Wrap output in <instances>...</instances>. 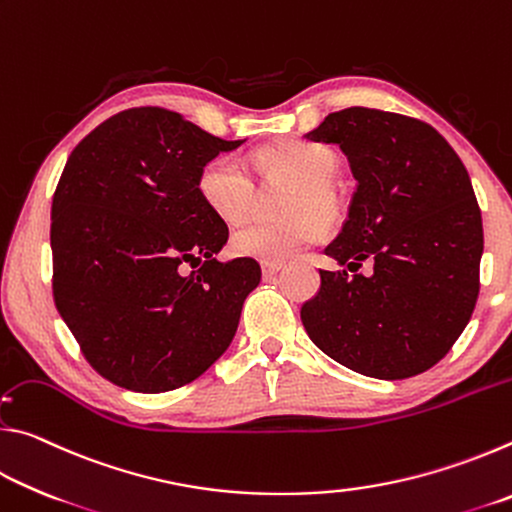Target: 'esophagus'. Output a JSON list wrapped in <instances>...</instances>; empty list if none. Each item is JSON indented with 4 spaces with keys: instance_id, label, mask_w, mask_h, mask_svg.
I'll use <instances>...</instances> for the list:
<instances>
[{
    "instance_id": "34e87169",
    "label": "esophagus",
    "mask_w": 512,
    "mask_h": 512,
    "mask_svg": "<svg viewBox=\"0 0 512 512\" xmlns=\"http://www.w3.org/2000/svg\"><path fill=\"white\" fill-rule=\"evenodd\" d=\"M282 268H284L282 262H264L262 264V273H264V277H273L275 273H280Z\"/></svg>"
}]
</instances>
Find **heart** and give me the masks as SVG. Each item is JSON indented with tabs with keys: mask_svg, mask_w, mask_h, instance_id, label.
<instances>
[{
	"mask_svg": "<svg viewBox=\"0 0 512 512\" xmlns=\"http://www.w3.org/2000/svg\"><path fill=\"white\" fill-rule=\"evenodd\" d=\"M264 183L289 180L284 219H253L230 237L232 253L259 262H284L296 257L323 235L325 225L341 219L343 196L334 176L339 158L332 149L307 140H284L264 146L248 158ZM198 196L223 221L246 219L257 201V185L244 164L232 155H216L203 164L196 180Z\"/></svg>",
	"mask_w": 512,
	"mask_h": 512,
	"instance_id": "obj_1",
	"label": "heart"
}]
</instances>
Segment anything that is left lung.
I'll list each match as a JSON object with an SVG mask.
<instances>
[{"label": "left lung", "instance_id": "obj_1", "mask_svg": "<svg viewBox=\"0 0 512 512\" xmlns=\"http://www.w3.org/2000/svg\"><path fill=\"white\" fill-rule=\"evenodd\" d=\"M339 144L357 192L300 309L309 339L366 377L406 379L452 350L479 298L483 223L461 158L436 128L375 108H345L305 135ZM373 264L368 276L356 271Z\"/></svg>", "mask_w": 512, "mask_h": 512}]
</instances>
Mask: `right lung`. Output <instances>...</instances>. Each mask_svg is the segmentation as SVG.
Masks as SVG:
<instances>
[{
	"instance_id": "add662e5",
	"label": "right lung",
	"mask_w": 512,
	"mask_h": 512,
	"mask_svg": "<svg viewBox=\"0 0 512 512\" xmlns=\"http://www.w3.org/2000/svg\"><path fill=\"white\" fill-rule=\"evenodd\" d=\"M239 144L178 112L131 108L69 155L51 203L56 309L90 366L126 391L201 377L262 280L255 259H216L228 225L196 189L203 164Z\"/></svg>"
}]
</instances>
